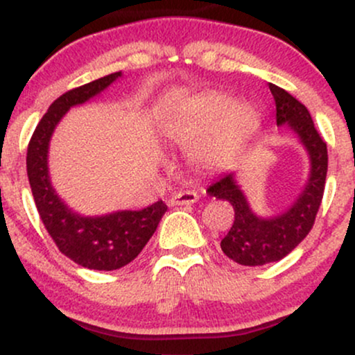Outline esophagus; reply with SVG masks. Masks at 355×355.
Returning <instances> with one entry per match:
<instances>
[{"label": "esophagus", "mask_w": 355, "mask_h": 355, "mask_svg": "<svg viewBox=\"0 0 355 355\" xmlns=\"http://www.w3.org/2000/svg\"><path fill=\"white\" fill-rule=\"evenodd\" d=\"M198 200L197 191L193 190H183L177 191L172 198H170V205H191Z\"/></svg>", "instance_id": "obj_1"}]
</instances>
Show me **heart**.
<instances>
[{"mask_svg": "<svg viewBox=\"0 0 355 355\" xmlns=\"http://www.w3.org/2000/svg\"><path fill=\"white\" fill-rule=\"evenodd\" d=\"M262 115L255 105H232L227 95L207 93L190 100L164 125V133L180 145L197 146V157L207 164L230 160L259 132Z\"/></svg>", "mask_w": 355, "mask_h": 355, "instance_id": "1", "label": "heart"}]
</instances>
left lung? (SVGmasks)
Returning a JSON list of instances; mask_svg holds the SVG:
<instances>
[{
    "label": "left lung",
    "mask_w": 355,
    "mask_h": 355,
    "mask_svg": "<svg viewBox=\"0 0 355 355\" xmlns=\"http://www.w3.org/2000/svg\"><path fill=\"white\" fill-rule=\"evenodd\" d=\"M268 88L275 100L277 125H287L300 138L311 158V173L294 205L274 218L257 217L234 173L220 175L207 189V193L229 202L235 211L234 225L220 242L222 252L239 266L248 267L279 262L307 237L315 222L327 177V144L313 126L309 110L277 85L268 83Z\"/></svg>",
    "instance_id": "left-lung-1"
}]
</instances>
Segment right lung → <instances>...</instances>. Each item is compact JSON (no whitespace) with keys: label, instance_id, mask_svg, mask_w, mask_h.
I'll return each instance as SVG.
<instances>
[{"label":"right lung","instance_id":"obj_1","mask_svg":"<svg viewBox=\"0 0 355 355\" xmlns=\"http://www.w3.org/2000/svg\"><path fill=\"white\" fill-rule=\"evenodd\" d=\"M120 76L121 71L112 73L63 93L50 105L28 144V180L44 229L61 254L92 270H116L137 259L166 211L165 203L158 200L144 210H120L101 217H83L68 209L51 187L48 145L55 126L71 107L96 96Z\"/></svg>","mask_w":355,"mask_h":355}]
</instances>
